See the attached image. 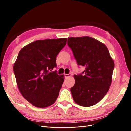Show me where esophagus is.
<instances>
[{"label": "esophagus", "instance_id": "obj_1", "mask_svg": "<svg viewBox=\"0 0 131 131\" xmlns=\"http://www.w3.org/2000/svg\"><path fill=\"white\" fill-rule=\"evenodd\" d=\"M72 76V74L71 73H69V74H64V77L66 78H68V77H71Z\"/></svg>", "mask_w": 131, "mask_h": 131}]
</instances>
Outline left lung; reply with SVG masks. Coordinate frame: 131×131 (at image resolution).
Wrapping results in <instances>:
<instances>
[{
    "label": "left lung",
    "instance_id": "1",
    "mask_svg": "<svg viewBox=\"0 0 131 131\" xmlns=\"http://www.w3.org/2000/svg\"><path fill=\"white\" fill-rule=\"evenodd\" d=\"M67 43L78 64L85 69L75 75V84L70 89L77 104L91 106L97 104L108 92L112 81L114 62L107 47L90 37H70Z\"/></svg>",
    "mask_w": 131,
    "mask_h": 131
}]
</instances>
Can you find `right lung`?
<instances>
[{"label": "right lung", "mask_w": 131, "mask_h": 131, "mask_svg": "<svg viewBox=\"0 0 131 131\" xmlns=\"http://www.w3.org/2000/svg\"><path fill=\"white\" fill-rule=\"evenodd\" d=\"M67 38L39 40L19 51L14 65L17 85L23 97L33 105L45 108L53 104L64 81V75L52 72L56 57Z\"/></svg>", "instance_id": "right-lung-1"}]
</instances>
